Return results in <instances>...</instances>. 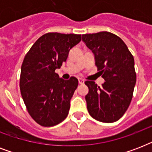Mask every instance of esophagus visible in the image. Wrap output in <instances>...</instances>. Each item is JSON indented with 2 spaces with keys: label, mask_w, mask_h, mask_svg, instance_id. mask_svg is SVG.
Instances as JSON below:
<instances>
[{
  "label": "esophagus",
  "mask_w": 152,
  "mask_h": 152,
  "mask_svg": "<svg viewBox=\"0 0 152 152\" xmlns=\"http://www.w3.org/2000/svg\"><path fill=\"white\" fill-rule=\"evenodd\" d=\"M79 83L80 84H83L84 83V80H83V79H79Z\"/></svg>",
  "instance_id": "1"
}]
</instances>
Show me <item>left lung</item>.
I'll return each instance as SVG.
<instances>
[{"mask_svg": "<svg viewBox=\"0 0 152 152\" xmlns=\"http://www.w3.org/2000/svg\"><path fill=\"white\" fill-rule=\"evenodd\" d=\"M95 55V65L105 80L102 87L87 80V107L94 119L112 123L120 119L129 106L137 81L134 58L122 39L110 32L82 35Z\"/></svg>", "mask_w": 152, "mask_h": 152, "instance_id": "1", "label": "left lung"}]
</instances>
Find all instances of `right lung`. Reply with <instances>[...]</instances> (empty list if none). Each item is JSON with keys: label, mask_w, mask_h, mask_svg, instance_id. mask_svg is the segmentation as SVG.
<instances>
[{"label": "right lung", "mask_w": 152, "mask_h": 152, "mask_svg": "<svg viewBox=\"0 0 152 152\" xmlns=\"http://www.w3.org/2000/svg\"><path fill=\"white\" fill-rule=\"evenodd\" d=\"M81 41V34L47 33L25 56L20 73V92L28 113L42 126L50 127L66 118L78 80H68L55 72L66 61L69 50Z\"/></svg>", "instance_id": "1"}]
</instances>
